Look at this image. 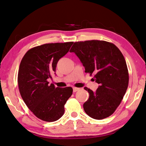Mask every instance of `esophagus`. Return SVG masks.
<instances>
[{
  "instance_id": "obj_1",
  "label": "esophagus",
  "mask_w": 146,
  "mask_h": 146,
  "mask_svg": "<svg viewBox=\"0 0 146 146\" xmlns=\"http://www.w3.org/2000/svg\"><path fill=\"white\" fill-rule=\"evenodd\" d=\"M80 90L79 88H76V87H74V88H73V92L74 93H76V91H79Z\"/></svg>"
}]
</instances>
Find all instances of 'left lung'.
Masks as SVG:
<instances>
[{"mask_svg":"<svg viewBox=\"0 0 146 146\" xmlns=\"http://www.w3.org/2000/svg\"><path fill=\"white\" fill-rule=\"evenodd\" d=\"M70 52L76 53L85 72L94 75L93 79L100 84L96 92L84 88L90 94L83 105L86 114L96 120L110 117L120 105L129 85L123 54L113 43L94 40L75 42Z\"/></svg>","mask_w":146,"mask_h":146,"instance_id":"8db88e82","label":"left lung"}]
</instances>
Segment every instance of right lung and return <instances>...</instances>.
<instances>
[{
  "instance_id": "add662e5",
  "label": "right lung",
  "mask_w": 146,
  "mask_h": 146,
  "mask_svg": "<svg viewBox=\"0 0 146 146\" xmlns=\"http://www.w3.org/2000/svg\"><path fill=\"white\" fill-rule=\"evenodd\" d=\"M73 42L46 43L29 49L20 63L17 76L24 102L36 117L55 121L64 115V105L72 94L71 87L55 88L48 79L55 74L58 61Z\"/></svg>"
}]
</instances>
